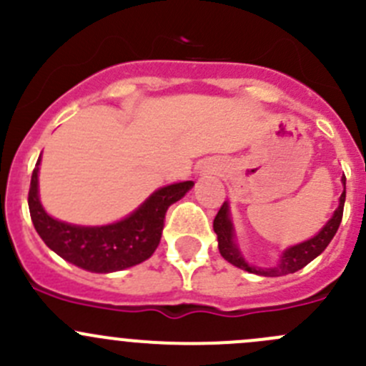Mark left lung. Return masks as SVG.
Returning <instances> with one entry per match:
<instances>
[{"mask_svg": "<svg viewBox=\"0 0 366 366\" xmlns=\"http://www.w3.org/2000/svg\"><path fill=\"white\" fill-rule=\"evenodd\" d=\"M342 184L345 186V177H342ZM343 204H345V187H343V193L340 194V204H338L333 216L327 219V223L324 224L312 239L287 248L285 252L280 254L278 262H276L274 265H271V267H258V265L249 264L241 249H239L234 221H232L230 216V205H228V202H224V204L221 205L217 216L214 217V232H216L217 235V248H219L221 257H223L224 260L230 262L235 267L242 269V271L253 272V274L258 276H271V278L292 274V272H296L299 269L305 267V265H308L313 258L319 257V254L327 248V244H330L331 239L335 237V234H337L338 227H340L342 223Z\"/></svg>", "mask_w": 366, "mask_h": 366, "instance_id": "1", "label": "left lung"}]
</instances>
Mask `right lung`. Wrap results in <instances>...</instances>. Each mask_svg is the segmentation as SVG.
Instances as JSON below:
<instances>
[{
  "label": "right lung",
  "mask_w": 366,
  "mask_h": 366,
  "mask_svg": "<svg viewBox=\"0 0 366 366\" xmlns=\"http://www.w3.org/2000/svg\"><path fill=\"white\" fill-rule=\"evenodd\" d=\"M39 166L40 157L28 193L33 227L47 248L90 272L124 271L152 257L161 242L166 210L194 186L193 180H184L159 187L124 219L101 227H81L54 219L46 212L39 197Z\"/></svg>",
  "instance_id": "right-lung-1"
}]
</instances>
